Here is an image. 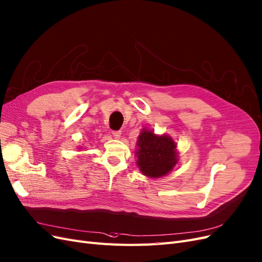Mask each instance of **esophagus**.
I'll use <instances>...</instances> for the list:
<instances>
[{
    "mask_svg": "<svg viewBox=\"0 0 262 262\" xmlns=\"http://www.w3.org/2000/svg\"><path fill=\"white\" fill-rule=\"evenodd\" d=\"M112 135H113L114 138H120L121 135H122V132L121 130H113Z\"/></svg>",
    "mask_w": 262,
    "mask_h": 262,
    "instance_id": "1",
    "label": "esophagus"
}]
</instances>
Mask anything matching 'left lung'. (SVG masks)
Masks as SVG:
<instances>
[{
  "label": "left lung",
  "mask_w": 262,
  "mask_h": 262,
  "mask_svg": "<svg viewBox=\"0 0 262 262\" xmlns=\"http://www.w3.org/2000/svg\"><path fill=\"white\" fill-rule=\"evenodd\" d=\"M137 164L140 171L149 177H161L176 164V145L172 138L157 136L152 132L142 130L138 137Z\"/></svg>",
  "instance_id": "left-lung-1"
}]
</instances>
